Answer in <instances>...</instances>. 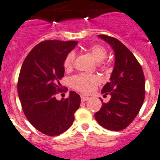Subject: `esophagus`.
I'll use <instances>...</instances> for the list:
<instances>
[{
    "instance_id": "obj_1",
    "label": "esophagus",
    "mask_w": 160,
    "mask_h": 160,
    "mask_svg": "<svg viewBox=\"0 0 160 160\" xmlns=\"http://www.w3.org/2000/svg\"><path fill=\"white\" fill-rule=\"evenodd\" d=\"M80 97H81V101H83V102L87 101V100H89V97H88V96H83V95H82V96H80Z\"/></svg>"
}]
</instances>
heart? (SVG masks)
Masks as SVG:
<instances>
[{
  "mask_svg": "<svg viewBox=\"0 0 160 160\" xmlns=\"http://www.w3.org/2000/svg\"><path fill=\"white\" fill-rule=\"evenodd\" d=\"M90 52L96 62L100 63L103 61L107 57V50L101 45H94L91 47ZM75 60V53L71 52L64 59V66L66 69H70L73 65ZM71 86L76 90L83 93H91L96 89L98 84H100V80L96 76L92 75L80 74L72 77Z\"/></svg>",
  "mask_w": 160,
  "mask_h": 160,
  "instance_id": "obj_1",
  "label": "heart"
}]
</instances>
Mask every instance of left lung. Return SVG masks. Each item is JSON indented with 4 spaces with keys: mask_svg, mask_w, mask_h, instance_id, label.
I'll use <instances>...</instances> for the list:
<instances>
[{
    "mask_svg": "<svg viewBox=\"0 0 160 160\" xmlns=\"http://www.w3.org/2000/svg\"><path fill=\"white\" fill-rule=\"evenodd\" d=\"M98 37L113 49L115 64L110 81L101 90L103 96L110 95V101L102 103L100 110L95 113V118L99 124L108 130H123L133 121L143 105L144 75L133 53L123 43L106 35Z\"/></svg>",
    "mask_w": 160,
    "mask_h": 160,
    "instance_id": "obj_1",
    "label": "left lung"
}]
</instances>
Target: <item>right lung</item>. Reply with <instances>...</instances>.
Wrapping results in <instances>:
<instances>
[{
	"mask_svg": "<svg viewBox=\"0 0 160 160\" xmlns=\"http://www.w3.org/2000/svg\"><path fill=\"white\" fill-rule=\"evenodd\" d=\"M77 41H45L36 45L24 59L20 72L17 93L27 119L47 136L62 134L74 121L80 96L73 91L64 100L59 80L64 76V61Z\"/></svg>",
	"mask_w": 160,
	"mask_h": 160,
	"instance_id": "add662e5",
	"label": "right lung"
}]
</instances>
